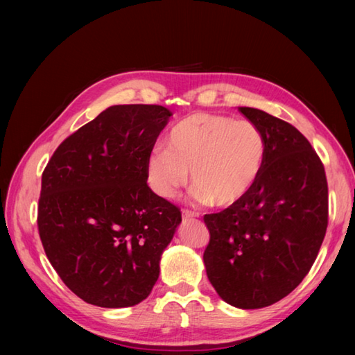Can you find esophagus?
<instances>
[{
    "mask_svg": "<svg viewBox=\"0 0 355 355\" xmlns=\"http://www.w3.org/2000/svg\"><path fill=\"white\" fill-rule=\"evenodd\" d=\"M198 216H200V213L198 211L183 209V219H191V218H198Z\"/></svg>",
    "mask_w": 355,
    "mask_h": 355,
    "instance_id": "obj_1",
    "label": "esophagus"
}]
</instances>
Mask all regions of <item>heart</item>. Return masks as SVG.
<instances>
[{
  "instance_id": "b5f03b06",
  "label": "heart",
  "mask_w": 355,
  "mask_h": 355,
  "mask_svg": "<svg viewBox=\"0 0 355 355\" xmlns=\"http://www.w3.org/2000/svg\"><path fill=\"white\" fill-rule=\"evenodd\" d=\"M268 144L248 119L193 113L178 121L166 136V150L154 148L146 159V178L164 200L187 184L198 202L230 207L251 193L265 168Z\"/></svg>"
}]
</instances>
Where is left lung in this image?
Segmentation results:
<instances>
[{"instance_id":"obj_1","label":"left lung","mask_w":355,"mask_h":355,"mask_svg":"<svg viewBox=\"0 0 355 355\" xmlns=\"http://www.w3.org/2000/svg\"><path fill=\"white\" fill-rule=\"evenodd\" d=\"M239 112L265 135V168L241 202L204 215V263L225 302L261 309L298 287L315 263L328 227V184L324 163L292 123L252 107Z\"/></svg>"}]
</instances>
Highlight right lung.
I'll use <instances>...</instances> for the list:
<instances>
[{"mask_svg":"<svg viewBox=\"0 0 355 355\" xmlns=\"http://www.w3.org/2000/svg\"><path fill=\"white\" fill-rule=\"evenodd\" d=\"M171 114L155 104L112 105L66 137L42 172L45 254L92 306H136L157 282L181 211L148 186L146 159Z\"/></svg>","mask_w":355,"mask_h":355,"instance_id":"add662e5","label":"right lung"}]
</instances>
